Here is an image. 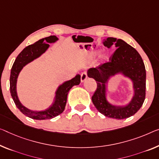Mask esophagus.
<instances>
[{"mask_svg":"<svg viewBox=\"0 0 159 159\" xmlns=\"http://www.w3.org/2000/svg\"><path fill=\"white\" fill-rule=\"evenodd\" d=\"M87 72H83L81 75V82H84L87 80Z\"/></svg>","mask_w":159,"mask_h":159,"instance_id":"esophagus-1","label":"esophagus"}]
</instances>
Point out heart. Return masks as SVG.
Listing matches in <instances>:
<instances>
[{
    "label": "heart",
    "mask_w": 159,
    "mask_h": 159,
    "mask_svg": "<svg viewBox=\"0 0 159 159\" xmlns=\"http://www.w3.org/2000/svg\"><path fill=\"white\" fill-rule=\"evenodd\" d=\"M102 59L104 60H106L107 59V55H102Z\"/></svg>",
    "instance_id": "obj_1"
}]
</instances>
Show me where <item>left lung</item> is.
<instances>
[{"instance_id":"left-lung-1","label":"left lung","mask_w":159,"mask_h":159,"mask_svg":"<svg viewBox=\"0 0 159 159\" xmlns=\"http://www.w3.org/2000/svg\"><path fill=\"white\" fill-rule=\"evenodd\" d=\"M105 47L117 48L110 57V62L87 70V76L97 81V90L92 100L97 110L105 116L116 119L129 118L136 113L146 97V69L139 53L121 39L107 38L103 40ZM127 78L133 84V95L127 103L116 105L107 98L108 82L116 75Z\"/></svg>"}]
</instances>
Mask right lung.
<instances>
[{
	"instance_id": "add662e5",
	"label": "right lung",
	"mask_w": 159,
	"mask_h": 159,
	"mask_svg": "<svg viewBox=\"0 0 159 159\" xmlns=\"http://www.w3.org/2000/svg\"><path fill=\"white\" fill-rule=\"evenodd\" d=\"M59 40L57 36L51 35L40 39L33 45H28L22 50L18 55L12 67L10 77V90L11 94L16 107L22 113L31 119L36 120L50 119L62 114L65 110L67 103L68 92L75 85L80 83V75L77 74L72 80L64 82L58 86L55 92V96L52 104L48 108L43 110H32L21 103L17 92V82L19 74L23 67L44 54L50 47V44L55 43Z\"/></svg>"
}]
</instances>
